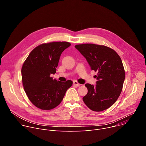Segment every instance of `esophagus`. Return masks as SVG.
<instances>
[{
  "label": "esophagus",
  "mask_w": 146,
  "mask_h": 146,
  "mask_svg": "<svg viewBox=\"0 0 146 146\" xmlns=\"http://www.w3.org/2000/svg\"><path fill=\"white\" fill-rule=\"evenodd\" d=\"M73 84L75 85V86H77V87H79V86H80L81 85L80 84H79L76 80H74V81H73Z\"/></svg>",
  "instance_id": "esophagus-1"
}]
</instances>
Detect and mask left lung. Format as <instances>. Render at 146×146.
Here are the masks:
<instances>
[{
	"mask_svg": "<svg viewBox=\"0 0 146 146\" xmlns=\"http://www.w3.org/2000/svg\"><path fill=\"white\" fill-rule=\"evenodd\" d=\"M75 48L86 59L91 69L97 72L96 85L87 83L88 92L83 101L92 111L109 108L120 96L125 78L122 60L112 49L104 45L84 44Z\"/></svg>",
	"mask_w": 146,
	"mask_h": 146,
	"instance_id": "obj_1",
	"label": "left lung"
}]
</instances>
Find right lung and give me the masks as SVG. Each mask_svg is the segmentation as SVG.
<instances>
[{"label":"right lung","instance_id":"obj_1","mask_svg":"<svg viewBox=\"0 0 146 146\" xmlns=\"http://www.w3.org/2000/svg\"><path fill=\"white\" fill-rule=\"evenodd\" d=\"M71 45L68 42L45 43L35 48L24 62L22 82L30 101L37 108L50 110L62 102L71 80L58 81L50 77L56 73L63 51Z\"/></svg>","mask_w":146,"mask_h":146}]
</instances>
